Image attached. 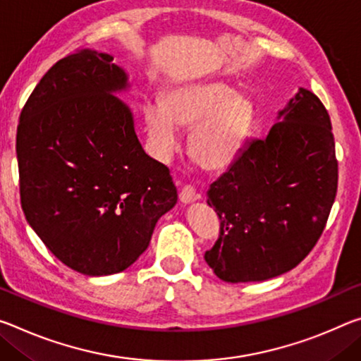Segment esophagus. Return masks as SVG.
Returning a JSON list of instances; mask_svg holds the SVG:
<instances>
[{"label": "esophagus", "instance_id": "34e87169", "mask_svg": "<svg viewBox=\"0 0 361 361\" xmlns=\"http://www.w3.org/2000/svg\"><path fill=\"white\" fill-rule=\"evenodd\" d=\"M199 196L196 194V191H194V188L192 186H183L181 190H180V201L183 202V204H191V202H194L196 201Z\"/></svg>", "mask_w": 361, "mask_h": 361}]
</instances>
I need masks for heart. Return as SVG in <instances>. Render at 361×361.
Instances as JSON below:
<instances>
[{
  "label": "heart",
  "instance_id": "heart-1",
  "mask_svg": "<svg viewBox=\"0 0 361 361\" xmlns=\"http://www.w3.org/2000/svg\"><path fill=\"white\" fill-rule=\"evenodd\" d=\"M147 130L162 159L178 149L181 127H190V156L199 167L220 171L243 152L255 123V107L245 96L215 80L169 88L164 101L145 107Z\"/></svg>",
  "mask_w": 361,
  "mask_h": 361
}]
</instances>
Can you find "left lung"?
Listing matches in <instances>:
<instances>
[{
  "mask_svg": "<svg viewBox=\"0 0 361 361\" xmlns=\"http://www.w3.org/2000/svg\"><path fill=\"white\" fill-rule=\"evenodd\" d=\"M337 191L329 114L299 88L265 140L247 142L207 191L220 238L204 255L226 283L265 281L310 254Z\"/></svg>",
  "mask_w": 361,
  "mask_h": 361,
  "instance_id": "obj_1",
  "label": "left lung"
}]
</instances>
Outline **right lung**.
<instances>
[{
  "label": "right lung",
  "mask_w": 361,
  "mask_h": 361,
  "mask_svg": "<svg viewBox=\"0 0 361 361\" xmlns=\"http://www.w3.org/2000/svg\"><path fill=\"white\" fill-rule=\"evenodd\" d=\"M93 49L44 73L17 127L20 204L28 225L64 265L88 276L123 271L175 207L169 169L147 156L130 107L128 75Z\"/></svg>",
  "instance_id": "1"
}]
</instances>
